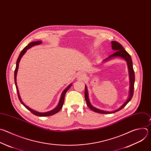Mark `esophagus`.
Wrapping results in <instances>:
<instances>
[{
  "instance_id": "obj_1",
  "label": "esophagus",
  "mask_w": 151,
  "mask_h": 151,
  "mask_svg": "<svg viewBox=\"0 0 151 151\" xmlns=\"http://www.w3.org/2000/svg\"><path fill=\"white\" fill-rule=\"evenodd\" d=\"M85 74L83 72H78L77 74V78L78 79H84L85 78Z\"/></svg>"
}]
</instances>
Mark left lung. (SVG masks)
<instances>
[{"label": "left lung", "instance_id": "obj_1", "mask_svg": "<svg viewBox=\"0 0 151 151\" xmlns=\"http://www.w3.org/2000/svg\"><path fill=\"white\" fill-rule=\"evenodd\" d=\"M111 45H112V49L115 51V53L105 59L104 60L102 61V63H105L107 62L109 60L115 58H121L123 59H124L125 61L127 63V67H128V71H129V81H130V88H129V95L126 101L118 109L112 111H104L100 109H98L97 108H95L91 104H90V102L89 101L88 98V90L87 88V86L85 85V92H84V98L86 102L87 103V105L88 107L92 109L93 111L100 113V114H112L115 112H117L119 110H121L123 109L132 99L133 95V92H134V80H135V76H134V72L133 70V63H132V59L130 56V55L127 53L126 50L124 49L123 46L119 43L118 42H116L115 41H112L111 42Z\"/></svg>", "mask_w": 151, "mask_h": 151}]
</instances>
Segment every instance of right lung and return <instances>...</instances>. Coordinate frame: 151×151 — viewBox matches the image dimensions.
<instances>
[{
  "instance_id": "1",
  "label": "right lung",
  "mask_w": 151,
  "mask_h": 151,
  "mask_svg": "<svg viewBox=\"0 0 151 151\" xmlns=\"http://www.w3.org/2000/svg\"><path fill=\"white\" fill-rule=\"evenodd\" d=\"M42 43V41H36V42H32L30 43H29L26 47H25L21 51V52L20 53L18 59H17V64H16V68H15V73H14V80H15V86H16V88H17V93H18V98L21 102V103L27 109H28L30 112H31L32 113H33L34 115H37V116H50V115H52L53 114H55L56 113L58 112L61 109L63 106V104H64V98H65V93L66 92L68 91V89L71 87L73 83H71L64 90V91L63 92L62 94H61V98H60V99H59V103L58 104V105L54 108L51 111H47V112H38V111H36L35 110H33V109L29 108L28 106H27L25 104H24V103L22 102V99H21V97H20V95H19V91H18V86H17V72H18V67H19V63L20 62V60L21 59V58L22 57V56L25 53V52H27V50L31 48L32 47L34 46H36V45H39L40 44Z\"/></svg>"
}]
</instances>
